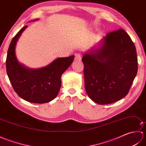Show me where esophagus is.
<instances>
[{
	"mask_svg": "<svg viewBox=\"0 0 146 146\" xmlns=\"http://www.w3.org/2000/svg\"><path fill=\"white\" fill-rule=\"evenodd\" d=\"M82 60V56L80 54H75V61H80Z\"/></svg>",
	"mask_w": 146,
	"mask_h": 146,
	"instance_id": "34e87169",
	"label": "esophagus"
}]
</instances>
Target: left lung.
Instances as JSON below:
<instances>
[{"mask_svg":"<svg viewBox=\"0 0 146 146\" xmlns=\"http://www.w3.org/2000/svg\"><path fill=\"white\" fill-rule=\"evenodd\" d=\"M82 61L86 94L100 105L125 97L137 72L135 46L122 29L107 34L83 54Z\"/></svg>","mask_w":146,"mask_h":146,"instance_id":"left-lung-1","label":"left lung"}]
</instances>
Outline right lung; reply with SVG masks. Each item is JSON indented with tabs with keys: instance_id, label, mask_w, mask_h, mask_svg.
<instances>
[{
	"instance_id": "add662e5",
	"label": "right lung",
	"mask_w": 146,
	"mask_h": 146,
	"mask_svg": "<svg viewBox=\"0 0 146 146\" xmlns=\"http://www.w3.org/2000/svg\"><path fill=\"white\" fill-rule=\"evenodd\" d=\"M27 27V26L23 27L17 33L9 46L6 60L7 73L12 87L21 98L35 104L47 103L56 97L61 88V76L72 63L75 56L58 58L40 68L26 66L19 62L15 46Z\"/></svg>"
}]
</instances>
